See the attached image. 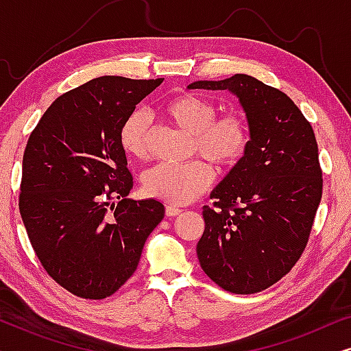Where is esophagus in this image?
Here are the masks:
<instances>
[{
  "mask_svg": "<svg viewBox=\"0 0 351 351\" xmlns=\"http://www.w3.org/2000/svg\"><path fill=\"white\" fill-rule=\"evenodd\" d=\"M180 213H182V209L177 208V206H172V204L166 206V215H167V217H176V215H179Z\"/></svg>",
  "mask_w": 351,
  "mask_h": 351,
  "instance_id": "1",
  "label": "esophagus"
}]
</instances>
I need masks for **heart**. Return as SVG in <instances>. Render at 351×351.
Listing matches in <instances>:
<instances>
[{
    "label": "heart",
    "mask_w": 351,
    "mask_h": 351,
    "mask_svg": "<svg viewBox=\"0 0 351 351\" xmlns=\"http://www.w3.org/2000/svg\"><path fill=\"white\" fill-rule=\"evenodd\" d=\"M165 113L176 126L193 136V153H198L220 169L237 165L251 141L244 113L232 110L217 114V105L195 94H182L167 100ZM150 118L134 112L121 128V145L128 155L145 160L150 153ZM213 169L204 161L184 166L158 165L143 176V191L169 204H189L213 184Z\"/></svg>",
    "instance_id": "b5f03b06"
}]
</instances>
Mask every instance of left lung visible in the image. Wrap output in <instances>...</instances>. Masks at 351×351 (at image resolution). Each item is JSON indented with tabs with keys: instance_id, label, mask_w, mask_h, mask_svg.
<instances>
[{
	"instance_id": "left-lung-1",
	"label": "left lung",
	"mask_w": 351,
	"mask_h": 351,
	"mask_svg": "<svg viewBox=\"0 0 351 351\" xmlns=\"http://www.w3.org/2000/svg\"><path fill=\"white\" fill-rule=\"evenodd\" d=\"M189 89H228L251 131L244 156L210 193L214 206L203 208L201 268L233 294L261 292L292 270L308 243L323 195L313 128L285 93L254 76L195 81Z\"/></svg>"
}]
</instances>
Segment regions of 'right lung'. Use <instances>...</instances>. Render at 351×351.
<instances>
[{"label": "right lung", "instance_id": "1", "mask_svg": "<svg viewBox=\"0 0 351 351\" xmlns=\"http://www.w3.org/2000/svg\"><path fill=\"white\" fill-rule=\"evenodd\" d=\"M161 83L90 80L57 97L27 142L19 195L23 225L47 275L81 299L114 294L165 217L160 201L126 198L132 176L119 137L136 105Z\"/></svg>", "mask_w": 351, "mask_h": 351}]
</instances>
